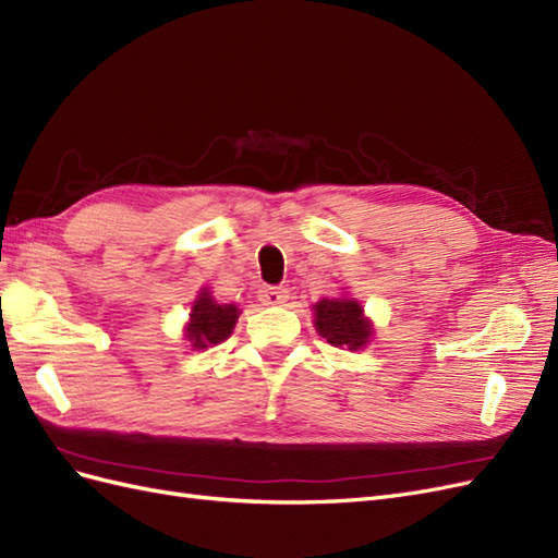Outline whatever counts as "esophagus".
I'll return each mask as SVG.
<instances>
[{
	"mask_svg": "<svg viewBox=\"0 0 558 558\" xmlns=\"http://www.w3.org/2000/svg\"><path fill=\"white\" fill-rule=\"evenodd\" d=\"M258 298L265 305H283V302L289 300V289H286V286H263L258 291Z\"/></svg>",
	"mask_w": 558,
	"mask_h": 558,
	"instance_id": "34e87169",
	"label": "esophagus"
}]
</instances>
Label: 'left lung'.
<instances>
[{
  "mask_svg": "<svg viewBox=\"0 0 558 558\" xmlns=\"http://www.w3.org/2000/svg\"><path fill=\"white\" fill-rule=\"evenodd\" d=\"M314 320L316 330L332 347L361 349L369 340V335H373V328L363 318V310L356 300L324 298L318 305H314Z\"/></svg>",
  "mask_w": 558,
  "mask_h": 558,
  "instance_id": "1",
  "label": "left lung"
}]
</instances>
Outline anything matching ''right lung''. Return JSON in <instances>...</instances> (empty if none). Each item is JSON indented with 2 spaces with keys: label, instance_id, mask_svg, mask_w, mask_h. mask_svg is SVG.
I'll use <instances>...</instances> for the list:
<instances>
[{
  "label": "right lung",
  "instance_id": "1",
  "mask_svg": "<svg viewBox=\"0 0 558 558\" xmlns=\"http://www.w3.org/2000/svg\"><path fill=\"white\" fill-rule=\"evenodd\" d=\"M238 316L240 312L234 305H218L209 293H202L191 312L189 340L195 349H205L209 344L223 342L232 332Z\"/></svg>",
  "mask_w": 558,
  "mask_h": 558
}]
</instances>
